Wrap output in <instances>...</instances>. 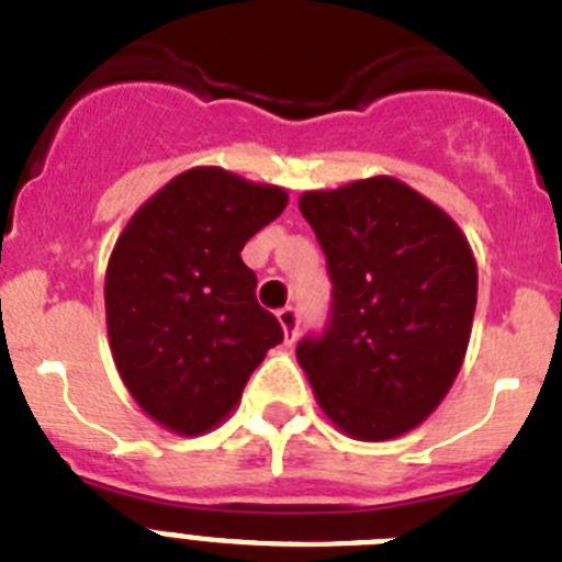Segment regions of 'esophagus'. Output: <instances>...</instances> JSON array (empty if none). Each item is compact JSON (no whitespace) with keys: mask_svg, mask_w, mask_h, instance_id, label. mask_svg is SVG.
I'll return each mask as SVG.
<instances>
[{"mask_svg":"<svg viewBox=\"0 0 562 562\" xmlns=\"http://www.w3.org/2000/svg\"><path fill=\"white\" fill-rule=\"evenodd\" d=\"M278 323H281V328H284V342L292 345L297 337V323H301V317H297V308L292 306H284L281 312H278Z\"/></svg>","mask_w":562,"mask_h":562,"instance_id":"esophagus-1","label":"esophagus"}]
</instances>
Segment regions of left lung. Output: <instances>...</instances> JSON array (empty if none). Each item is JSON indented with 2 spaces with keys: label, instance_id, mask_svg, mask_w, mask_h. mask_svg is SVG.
<instances>
[{
  "label": "left lung",
  "instance_id": "left-lung-1",
  "mask_svg": "<svg viewBox=\"0 0 562 562\" xmlns=\"http://www.w3.org/2000/svg\"><path fill=\"white\" fill-rule=\"evenodd\" d=\"M334 281L331 323L297 345L317 406L353 440L424 424L462 368L476 259L460 225L390 175L303 192Z\"/></svg>",
  "mask_w": 562,
  "mask_h": 562
}]
</instances>
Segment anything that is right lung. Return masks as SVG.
Returning a JSON list of instances; mask_svg holds the SVG:
<instances>
[{
  "label": "right lung",
  "instance_id": "obj_1",
  "mask_svg": "<svg viewBox=\"0 0 562 562\" xmlns=\"http://www.w3.org/2000/svg\"><path fill=\"white\" fill-rule=\"evenodd\" d=\"M286 189L192 167L144 200L105 270L113 364L147 418L180 437L217 429L284 331L256 301L241 247Z\"/></svg>",
  "mask_w": 562,
  "mask_h": 562
}]
</instances>
